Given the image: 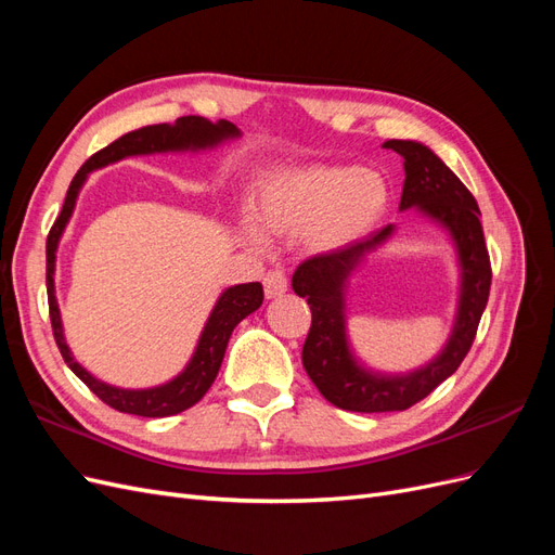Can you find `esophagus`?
Returning <instances> with one entry per match:
<instances>
[{"mask_svg":"<svg viewBox=\"0 0 555 555\" xmlns=\"http://www.w3.org/2000/svg\"><path fill=\"white\" fill-rule=\"evenodd\" d=\"M263 292L266 298H280L284 292H287V275L282 271H271L263 278Z\"/></svg>","mask_w":555,"mask_h":555,"instance_id":"1","label":"esophagus"}]
</instances>
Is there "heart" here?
Returning a JSON list of instances; mask_svg holds the SVG:
<instances>
[{
	"label": "heart",
	"mask_w": 555,
	"mask_h": 555,
	"mask_svg": "<svg viewBox=\"0 0 555 555\" xmlns=\"http://www.w3.org/2000/svg\"><path fill=\"white\" fill-rule=\"evenodd\" d=\"M389 188L371 169L312 164L287 169L268 180L255 206V224L243 236L263 247L266 236H294L314 255H333L363 238L382 217Z\"/></svg>",
	"instance_id": "b5f03b06"
}]
</instances>
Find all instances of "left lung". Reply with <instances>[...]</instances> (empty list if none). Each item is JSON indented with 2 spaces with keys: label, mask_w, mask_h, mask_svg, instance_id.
Here are the masks:
<instances>
[{
  "label": "left lung",
  "mask_w": 555,
  "mask_h": 555,
  "mask_svg": "<svg viewBox=\"0 0 555 555\" xmlns=\"http://www.w3.org/2000/svg\"><path fill=\"white\" fill-rule=\"evenodd\" d=\"M382 147L405 159L400 210L414 208L416 215L447 231L459 263V300L449 338L438 354L410 373H382L365 365L351 345L347 289L367 257L389 243L398 227L389 224L340 251L300 263L292 287L300 298H308L312 310L304 345L306 373L319 393L347 412H402L456 373L473 347L491 292V261L475 196L428 145L391 139Z\"/></svg>",
  "instance_id": "left-lung-1"
}]
</instances>
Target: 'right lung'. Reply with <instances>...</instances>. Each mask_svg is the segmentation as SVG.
Wrapping results in <instances>:
<instances>
[{
  "instance_id": "right-lung-1",
  "label": "right lung",
  "mask_w": 555,
  "mask_h": 555,
  "mask_svg": "<svg viewBox=\"0 0 555 555\" xmlns=\"http://www.w3.org/2000/svg\"><path fill=\"white\" fill-rule=\"evenodd\" d=\"M241 139V129L227 120L210 122L206 117L198 115H184L178 117L173 125H150L137 131H129L125 137L113 141L104 150H99L80 171L74 176L69 192H66L62 212L55 220L53 229L48 233L46 241V287H48V306H50V324H53L55 343L62 351L64 363L72 367V373L90 386L94 396L102 398L106 405L117 412L137 414V416H171L184 412L188 408L206 396L210 384L215 382L220 365L224 359V351L233 328H236L247 314L261 308L263 304V287L261 282H247L229 287L215 300V306L206 319L204 331H201L196 347L188 365L171 377L169 382L157 386H145V389H125V386H115L94 377L90 371L82 367L74 351L66 345L64 326H62V312L55 296V261H57V247L69 224L78 194L82 184L88 182V176L96 169H104L108 164L122 162L127 157H141V155H169V153H206L224 145L227 141Z\"/></svg>"
}]
</instances>
